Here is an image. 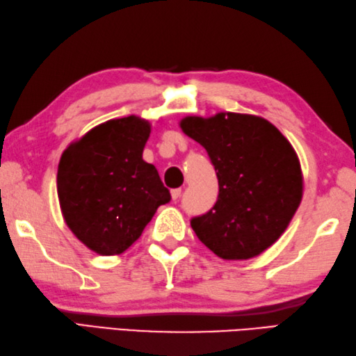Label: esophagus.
<instances>
[{"label":"esophagus","mask_w":356,"mask_h":356,"mask_svg":"<svg viewBox=\"0 0 356 356\" xmlns=\"http://www.w3.org/2000/svg\"><path fill=\"white\" fill-rule=\"evenodd\" d=\"M170 195H172V200L177 201L181 197V188H173V191H170Z\"/></svg>","instance_id":"esophagus-1"}]
</instances>
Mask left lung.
<instances>
[{
    "mask_svg": "<svg viewBox=\"0 0 356 356\" xmlns=\"http://www.w3.org/2000/svg\"><path fill=\"white\" fill-rule=\"evenodd\" d=\"M183 132L207 150L220 193L191 226L222 259L258 257L284 234L302 198V172L292 144L261 117L220 112L186 117Z\"/></svg>",
    "mask_w": 356,
    "mask_h": 356,
    "instance_id": "8db88e82",
    "label": "left lung"
}]
</instances>
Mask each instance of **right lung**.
<instances>
[{
  "label": "right lung",
  "mask_w": 356,
  "mask_h": 356,
  "mask_svg": "<svg viewBox=\"0 0 356 356\" xmlns=\"http://www.w3.org/2000/svg\"><path fill=\"white\" fill-rule=\"evenodd\" d=\"M150 122L135 115L93 127L63 152L56 191L64 221L99 255L127 250L170 201L154 164L143 159Z\"/></svg>",
  "instance_id": "obj_1"
}]
</instances>
